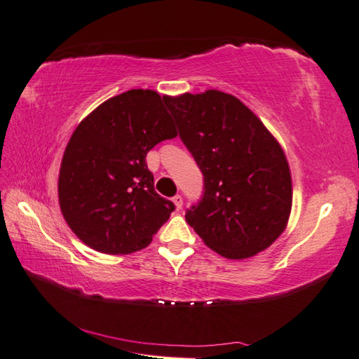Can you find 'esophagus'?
Instances as JSON below:
<instances>
[{
    "instance_id": "obj_1",
    "label": "esophagus",
    "mask_w": 359,
    "mask_h": 359,
    "mask_svg": "<svg viewBox=\"0 0 359 359\" xmlns=\"http://www.w3.org/2000/svg\"><path fill=\"white\" fill-rule=\"evenodd\" d=\"M172 202H174L175 207H177V210H180L182 207H184V197H182L180 194H175L172 197Z\"/></svg>"
}]
</instances>
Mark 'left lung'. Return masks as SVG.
Returning a JSON list of instances; mask_svg holds the SVG:
<instances>
[{"instance_id": "1", "label": "left lung", "mask_w": 359, "mask_h": 359, "mask_svg": "<svg viewBox=\"0 0 359 359\" xmlns=\"http://www.w3.org/2000/svg\"><path fill=\"white\" fill-rule=\"evenodd\" d=\"M165 104L203 175L202 197L187 210V222L228 259L270 247L292 210V177L279 143L245 104L220 90L165 97Z\"/></svg>"}]
</instances>
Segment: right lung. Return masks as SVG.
Wrapping results in <instances>:
<instances>
[{"label": "right lung", "instance_id": "add662e5", "mask_svg": "<svg viewBox=\"0 0 359 359\" xmlns=\"http://www.w3.org/2000/svg\"><path fill=\"white\" fill-rule=\"evenodd\" d=\"M175 135L165 97L149 89L112 97L81 121L58 177L60 208L80 241L106 255L149 245L175 207L156 193L144 158Z\"/></svg>", "mask_w": 359, "mask_h": 359}]
</instances>
